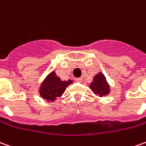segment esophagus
I'll list each match as a JSON object with an SVG mask.
<instances>
[{"label": "esophagus", "instance_id": "1", "mask_svg": "<svg viewBox=\"0 0 146 146\" xmlns=\"http://www.w3.org/2000/svg\"><path fill=\"white\" fill-rule=\"evenodd\" d=\"M75 81H76V82H78V83H80V82H82V78H81V77L76 78V79H75Z\"/></svg>", "mask_w": 146, "mask_h": 146}]
</instances>
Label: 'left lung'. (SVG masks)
<instances>
[{
  "mask_svg": "<svg viewBox=\"0 0 146 146\" xmlns=\"http://www.w3.org/2000/svg\"><path fill=\"white\" fill-rule=\"evenodd\" d=\"M90 88L94 92V93L97 94L100 96H103L109 93V86L105 76L101 73H99L93 78V82L91 83Z\"/></svg>",
  "mask_w": 146,
  "mask_h": 146,
  "instance_id": "1",
  "label": "left lung"
}]
</instances>
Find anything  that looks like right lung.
I'll return each mask as SVG.
<instances>
[{
    "label": "right lung",
    "mask_w": 146,
    "mask_h": 146,
    "mask_svg": "<svg viewBox=\"0 0 146 146\" xmlns=\"http://www.w3.org/2000/svg\"><path fill=\"white\" fill-rule=\"evenodd\" d=\"M73 83L71 80H62L57 76L54 72H52L46 78L40 88V95L48 101H54L62 96L68 85Z\"/></svg>",
    "instance_id": "1"
}]
</instances>
